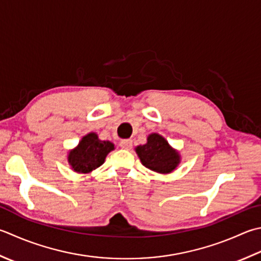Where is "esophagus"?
I'll use <instances>...</instances> for the list:
<instances>
[{"label":"esophagus","mask_w":261,"mask_h":261,"mask_svg":"<svg viewBox=\"0 0 261 261\" xmlns=\"http://www.w3.org/2000/svg\"><path fill=\"white\" fill-rule=\"evenodd\" d=\"M120 146L123 148V149H130L132 147V140L131 139H123L121 140L120 142Z\"/></svg>","instance_id":"obj_1"}]
</instances>
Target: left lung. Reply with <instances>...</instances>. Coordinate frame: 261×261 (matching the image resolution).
Returning <instances> with one entry per match:
<instances>
[{"label":"left lung","mask_w":261,"mask_h":261,"mask_svg":"<svg viewBox=\"0 0 261 261\" xmlns=\"http://www.w3.org/2000/svg\"><path fill=\"white\" fill-rule=\"evenodd\" d=\"M136 151L142 164L158 173H170L180 163V156L172 149L162 136L152 134L146 145L138 146Z\"/></svg>","instance_id":"1"}]
</instances>
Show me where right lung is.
Listing matches in <instances>:
<instances>
[{"mask_svg":"<svg viewBox=\"0 0 261 261\" xmlns=\"http://www.w3.org/2000/svg\"><path fill=\"white\" fill-rule=\"evenodd\" d=\"M114 145L110 141H101L96 134H89L83 138L78 147L70 151L69 163L75 172L88 173L100 166L105 157Z\"/></svg>","mask_w":261,"mask_h":261,"instance_id":"right-lung-1","label":"right lung"}]
</instances>
